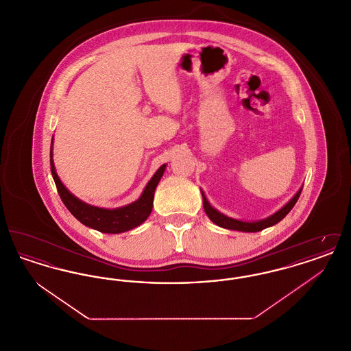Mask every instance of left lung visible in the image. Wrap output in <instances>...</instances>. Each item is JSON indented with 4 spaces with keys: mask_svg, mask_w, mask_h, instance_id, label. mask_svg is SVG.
I'll return each instance as SVG.
<instances>
[{
    "mask_svg": "<svg viewBox=\"0 0 351 351\" xmlns=\"http://www.w3.org/2000/svg\"><path fill=\"white\" fill-rule=\"evenodd\" d=\"M301 191H302V186L296 192V195L284 205L283 208H280L278 212H275L274 215L268 216L267 218L258 219V221H242V219L229 217V216L218 212L216 208H213L209 204V201L206 199L205 193L202 192V189H201V195H202L204 210H205L206 216L210 218L212 222H215L216 225L223 228V229H230V230H237V232H246V233H255V232H261V230L269 228V226H274L275 223L282 221L291 212V209L295 206L296 201L299 200Z\"/></svg>",
    "mask_w": 351,
    "mask_h": 351,
    "instance_id": "left-lung-1",
    "label": "left lung"
}]
</instances>
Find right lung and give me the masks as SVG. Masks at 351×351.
<instances>
[{"mask_svg":"<svg viewBox=\"0 0 351 351\" xmlns=\"http://www.w3.org/2000/svg\"><path fill=\"white\" fill-rule=\"evenodd\" d=\"M52 143H53V136H52ZM52 143H51L50 162L53 182L56 184L59 196L67 206L68 210L83 225L92 228L95 230H99L101 233H125L143 223L150 216L152 202H154V193L158 183L160 182L166 171L167 165H163L158 168V171L154 173L150 182L145 186L138 200L134 201L132 204H128L125 206H119L114 209H105V208L86 204L83 200L77 199L75 195H72L68 191L67 186L62 183L60 178L56 173L53 159H52Z\"/></svg>","mask_w":351,"mask_h":351,"instance_id":"right-lung-1","label":"right lung"}]
</instances>
